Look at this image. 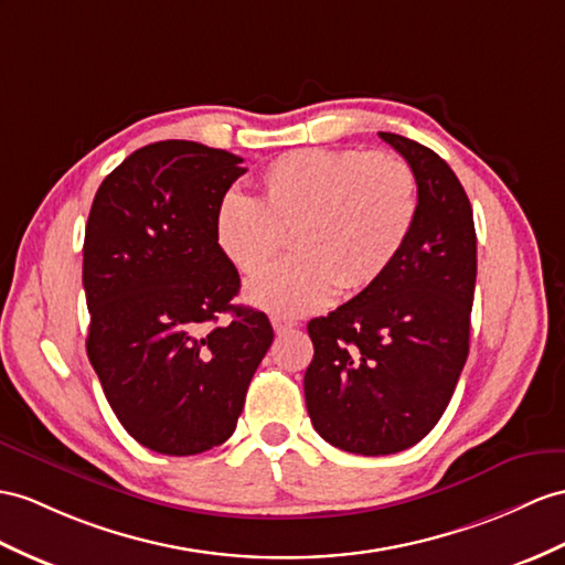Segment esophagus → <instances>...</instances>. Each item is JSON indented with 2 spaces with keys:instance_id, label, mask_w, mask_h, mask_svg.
Returning a JSON list of instances; mask_svg holds the SVG:
<instances>
[{
  "instance_id": "obj_1",
  "label": "esophagus",
  "mask_w": 565,
  "mask_h": 565,
  "mask_svg": "<svg viewBox=\"0 0 565 565\" xmlns=\"http://www.w3.org/2000/svg\"><path fill=\"white\" fill-rule=\"evenodd\" d=\"M270 323H273V328H275V333H285V330H290V328L297 326V321L285 319V316H273Z\"/></svg>"
}]
</instances>
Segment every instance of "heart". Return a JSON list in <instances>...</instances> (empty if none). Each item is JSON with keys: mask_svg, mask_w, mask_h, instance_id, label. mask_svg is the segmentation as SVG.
<instances>
[{"mask_svg": "<svg viewBox=\"0 0 565 565\" xmlns=\"http://www.w3.org/2000/svg\"><path fill=\"white\" fill-rule=\"evenodd\" d=\"M419 186L395 153L305 148L275 158L256 201L230 194L217 205L215 244L232 266L256 275L290 235L292 258L246 287L278 316L319 311L340 290L356 295L386 275L415 230Z\"/></svg>", "mask_w": 565, "mask_h": 565, "instance_id": "obj_1", "label": "heart"}]
</instances>
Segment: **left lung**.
Wrapping results in <instances>:
<instances>
[{
  "mask_svg": "<svg viewBox=\"0 0 565 565\" xmlns=\"http://www.w3.org/2000/svg\"><path fill=\"white\" fill-rule=\"evenodd\" d=\"M417 177L419 213L393 268L307 330L313 429L354 456L419 444L446 412L470 352L477 280L472 205L431 148L379 131Z\"/></svg>",
  "mask_w": 565,
  "mask_h": 565,
  "instance_id": "obj_1",
  "label": "left lung"
}]
</instances>
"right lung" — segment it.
<instances>
[{
    "label": "right lung",
    "mask_w": 565,
    "mask_h": 565,
    "mask_svg": "<svg viewBox=\"0 0 565 565\" xmlns=\"http://www.w3.org/2000/svg\"><path fill=\"white\" fill-rule=\"evenodd\" d=\"M246 170L196 141L143 146L105 177L84 242L88 360L141 446L196 456L235 434L273 328L235 307L239 273L215 244V213ZM230 312L227 324L216 319Z\"/></svg>",
    "instance_id": "right-lung-1"
}]
</instances>
